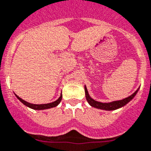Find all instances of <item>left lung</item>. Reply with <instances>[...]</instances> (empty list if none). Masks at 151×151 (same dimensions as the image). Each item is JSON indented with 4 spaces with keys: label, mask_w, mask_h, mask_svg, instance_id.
Segmentation results:
<instances>
[{
    "label": "left lung",
    "mask_w": 151,
    "mask_h": 151,
    "mask_svg": "<svg viewBox=\"0 0 151 151\" xmlns=\"http://www.w3.org/2000/svg\"><path fill=\"white\" fill-rule=\"evenodd\" d=\"M85 89V95H86V99L88 102L89 104L91 106L94 107V108H97V109H103V110H115L119 108H121V107L124 106V105H126L127 103H129L134 97V96L136 95V93L138 91L139 88L136 90L133 94H132L131 96H129L128 97L124 98V99H122V100H119V101H113V102H111V103H100V102H98V101H96L94 99H92L91 97L90 96L88 93V91H87V89H86V86H84Z\"/></svg>",
    "instance_id": "1"
}]
</instances>
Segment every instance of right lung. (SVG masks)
Wrapping results in <instances>:
<instances>
[{"instance_id":"obj_1","label":"right lung","mask_w":151,"mask_h":151,"mask_svg":"<svg viewBox=\"0 0 151 151\" xmlns=\"http://www.w3.org/2000/svg\"><path fill=\"white\" fill-rule=\"evenodd\" d=\"M16 95V94H15ZM16 96L17 97V99H19L20 102L23 103L25 106H27L29 107V108L32 109H36V110H41V109H50V108H53V107L57 106L59 104L60 102L61 101V99H62V95H61L58 99H57L55 102H52V103H46V104H32V103H29L27 101L23 100V99H21L20 97H19L17 95H16Z\"/></svg>"}]
</instances>
